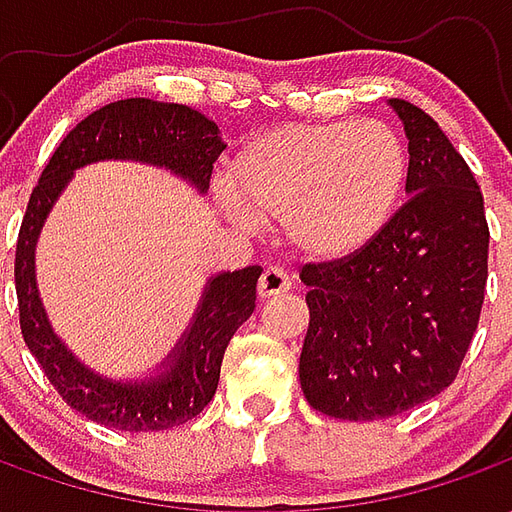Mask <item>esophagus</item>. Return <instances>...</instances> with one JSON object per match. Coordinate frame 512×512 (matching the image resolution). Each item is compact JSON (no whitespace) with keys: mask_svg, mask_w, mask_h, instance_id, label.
I'll use <instances>...</instances> for the list:
<instances>
[{"mask_svg":"<svg viewBox=\"0 0 512 512\" xmlns=\"http://www.w3.org/2000/svg\"><path fill=\"white\" fill-rule=\"evenodd\" d=\"M293 288V282L290 277L282 271V268H266L263 271V277L257 282V293H260V299H274V296H282V293H288Z\"/></svg>","mask_w":512,"mask_h":512,"instance_id":"obj_1","label":"esophagus"}]
</instances>
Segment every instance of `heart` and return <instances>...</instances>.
I'll return each instance as SVG.
<instances>
[{"label":"heart","mask_w":512,"mask_h":512,"mask_svg":"<svg viewBox=\"0 0 512 512\" xmlns=\"http://www.w3.org/2000/svg\"><path fill=\"white\" fill-rule=\"evenodd\" d=\"M406 180L408 147L395 128L334 120L246 142L230 161L227 194L244 222L285 224L301 255L340 260L384 233Z\"/></svg>","instance_id":"heart-1"}]
</instances>
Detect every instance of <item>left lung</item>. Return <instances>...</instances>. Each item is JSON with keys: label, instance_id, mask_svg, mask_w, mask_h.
Returning <instances> with one entry per match:
<instances>
[{"label": "left lung", "instance_id": "obj_1", "mask_svg": "<svg viewBox=\"0 0 512 512\" xmlns=\"http://www.w3.org/2000/svg\"><path fill=\"white\" fill-rule=\"evenodd\" d=\"M411 194L373 244L301 266L310 326L304 397L326 417L403 414L455 381L488 279L483 191L439 123L403 98Z\"/></svg>", "mask_w": 512, "mask_h": 512}]
</instances>
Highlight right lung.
Listing matches in <instances>:
<instances>
[{
  "label": "right lung",
  "mask_w": 512,
  "mask_h": 512,
  "mask_svg": "<svg viewBox=\"0 0 512 512\" xmlns=\"http://www.w3.org/2000/svg\"><path fill=\"white\" fill-rule=\"evenodd\" d=\"M224 150L219 128L183 104L147 98L115 101L87 115L68 131L38 186L32 189L16 244L18 323L24 343L60 397L79 414L115 430H167L200 414L216 395L219 370L238 326L255 312L260 266L211 279L197 318L178 356L161 378L147 384H112L79 365L54 337L35 290V241L46 213L65 189L73 169L98 158H136L175 169L200 191L208 189L216 158Z\"/></svg>",
  "instance_id": "obj_1"
}]
</instances>
